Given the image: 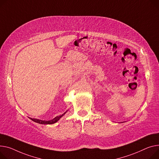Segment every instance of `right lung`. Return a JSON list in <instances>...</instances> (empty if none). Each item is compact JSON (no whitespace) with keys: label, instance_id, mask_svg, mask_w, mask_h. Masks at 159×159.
Segmentation results:
<instances>
[{"label":"right lung","instance_id":"right-lung-1","mask_svg":"<svg viewBox=\"0 0 159 159\" xmlns=\"http://www.w3.org/2000/svg\"><path fill=\"white\" fill-rule=\"evenodd\" d=\"M66 113V112H65ZM65 113H64L62 115H60V116H56V117L55 118H54L53 120H49V121H45V120H38V119H34V118H30L31 120H33V121H35L36 123H40V124H44V125H47V124H53V123H56L61 117L62 116L64 115Z\"/></svg>","mask_w":159,"mask_h":159}]
</instances>
